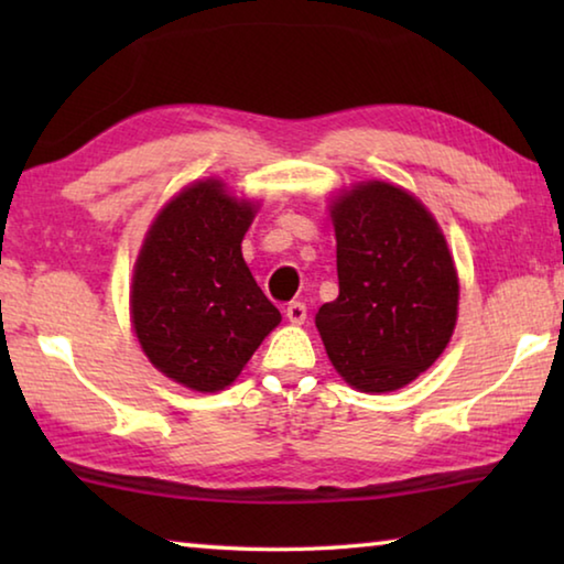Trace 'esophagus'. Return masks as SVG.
<instances>
[{
	"mask_svg": "<svg viewBox=\"0 0 564 564\" xmlns=\"http://www.w3.org/2000/svg\"><path fill=\"white\" fill-rule=\"evenodd\" d=\"M305 316H308V308H305L301 301H293V303H289V308H285V318L295 323V326H301Z\"/></svg>",
	"mask_w": 564,
	"mask_h": 564,
	"instance_id": "obj_1",
	"label": "esophagus"
}]
</instances>
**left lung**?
I'll list each match as a JSON object with an SVG mask.
<instances>
[{
  "label": "left lung",
  "instance_id": "1",
  "mask_svg": "<svg viewBox=\"0 0 564 564\" xmlns=\"http://www.w3.org/2000/svg\"><path fill=\"white\" fill-rule=\"evenodd\" d=\"M338 299L316 326L338 373L366 393L415 380L445 350L457 273L435 218L408 191L370 181L333 204Z\"/></svg>",
  "mask_w": 564,
  "mask_h": 564
}]
</instances>
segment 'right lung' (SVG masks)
I'll use <instances>...</instances> for the list:
<instances>
[{"label":"right lung","mask_w":564,"mask_h":564,"mask_svg":"<svg viewBox=\"0 0 564 564\" xmlns=\"http://www.w3.org/2000/svg\"><path fill=\"white\" fill-rule=\"evenodd\" d=\"M251 221V204L228 196L221 181H202L159 214L133 269L141 348L161 373L202 393L231 386L281 323L243 261Z\"/></svg>","instance_id":"1"}]
</instances>
